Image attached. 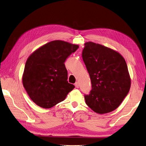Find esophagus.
Segmentation results:
<instances>
[{
	"label": "esophagus",
	"instance_id": "obj_1",
	"mask_svg": "<svg viewBox=\"0 0 146 146\" xmlns=\"http://www.w3.org/2000/svg\"><path fill=\"white\" fill-rule=\"evenodd\" d=\"M74 85H75V86L76 87V88H79V84L78 83V82H76V83L74 84Z\"/></svg>",
	"mask_w": 146,
	"mask_h": 146
}]
</instances>
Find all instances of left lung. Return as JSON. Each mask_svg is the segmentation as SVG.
Segmentation results:
<instances>
[{
  "label": "left lung",
  "instance_id": "8db88e82",
  "mask_svg": "<svg viewBox=\"0 0 146 146\" xmlns=\"http://www.w3.org/2000/svg\"><path fill=\"white\" fill-rule=\"evenodd\" d=\"M82 58L90 74L92 90L85 96L86 104L96 113L116 109L127 96L131 81L128 66L117 51L98 43L87 42Z\"/></svg>",
  "mask_w": 146,
  "mask_h": 146
}]
</instances>
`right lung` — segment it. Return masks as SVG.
<instances>
[{"label": "right lung", "instance_id": "1", "mask_svg": "<svg viewBox=\"0 0 146 146\" xmlns=\"http://www.w3.org/2000/svg\"><path fill=\"white\" fill-rule=\"evenodd\" d=\"M79 45L56 40L39 47L27 58L22 82L29 97L38 106L49 109L64 100L74 88L67 80L64 62Z\"/></svg>", "mask_w": 146, "mask_h": 146}]
</instances>
